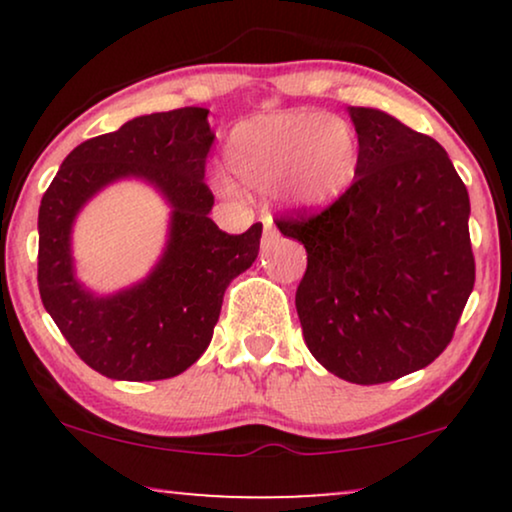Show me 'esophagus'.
Segmentation results:
<instances>
[{"label": "esophagus", "instance_id": "34e87169", "mask_svg": "<svg viewBox=\"0 0 512 512\" xmlns=\"http://www.w3.org/2000/svg\"><path fill=\"white\" fill-rule=\"evenodd\" d=\"M277 226L275 221H272V216H263V247H268L277 240Z\"/></svg>", "mask_w": 512, "mask_h": 512}]
</instances>
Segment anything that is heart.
Masks as SVG:
<instances>
[{"mask_svg":"<svg viewBox=\"0 0 512 512\" xmlns=\"http://www.w3.org/2000/svg\"><path fill=\"white\" fill-rule=\"evenodd\" d=\"M223 156L237 184L256 193L279 188L286 205L310 212L333 205L354 184L359 137L342 118L291 111L235 125Z\"/></svg>","mask_w":512,"mask_h":512,"instance_id":"b5f03b06","label":"heart"}]
</instances>
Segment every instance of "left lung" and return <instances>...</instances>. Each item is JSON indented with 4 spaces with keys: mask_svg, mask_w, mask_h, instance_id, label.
<instances>
[{
    "mask_svg": "<svg viewBox=\"0 0 512 512\" xmlns=\"http://www.w3.org/2000/svg\"><path fill=\"white\" fill-rule=\"evenodd\" d=\"M359 172L331 207L277 221L307 251L305 345L328 373L382 384L450 345L475 284L471 202L443 146L387 111L349 107Z\"/></svg>",
    "mask_w": 512,
    "mask_h": 512,
    "instance_id": "obj_1",
    "label": "left lung"
}]
</instances>
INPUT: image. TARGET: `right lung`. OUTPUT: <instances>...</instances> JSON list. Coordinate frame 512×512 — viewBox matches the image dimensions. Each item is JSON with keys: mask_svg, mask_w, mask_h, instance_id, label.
<instances>
[{"mask_svg": "<svg viewBox=\"0 0 512 512\" xmlns=\"http://www.w3.org/2000/svg\"><path fill=\"white\" fill-rule=\"evenodd\" d=\"M207 114L160 111L88 139L62 160L41 198V303L81 361L111 380H167L191 368L212 342L228 284L258 256L261 223L228 235L209 219ZM123 178L156 187L171 207L168 242L144 280L97 297L75 277L73 223L97 192Z\"/></svg>", "mask_w": 512, "mask_h": 512, "instance_id": "right-lung-1", "label": "right lung"}]
</instances>
